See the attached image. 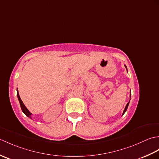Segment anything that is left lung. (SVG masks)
<instances>
[{"label":"left lung","instance_id":"8db88e82","mask_svg":"<svg viewBox=\"0 0 159 159\" xmlns=\"http://www.w3.org/2000/svg\"><path fill=\"white\" fill-rule=\"evenodd\" d=\"M125 67H126V65H125ZM127 69V68H126ZM131 94V93H130ZM129 102H130V101L129 102H128V104H126V107H125V109H124V112H123V115L125 113V112H126V110H127V109H128V104H129Z\"/></svg>","mask_w":159,"mask_h":159}]
</instances>
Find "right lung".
Masks as SVG:
<instances>
[{
	"label": "right lung",
	"instance_id": "obj_1",
	"mask_svg": "<svg viewBox=\"0 0 159 159\" xmlns=\"http://www.w3.org/2000/svg\"><path fill=\"white\" fill-rule=\"evenodd\" d=\"M17 96H18V100H19V102H20V107H21V109H22V112L25 113L26 116L29 117V118H31V119H32L31 118V113H30V111L26 109V107H25V104H23L22 101L21 100V98H20V97L19 96V93H18V90L17 89Z\"/></svg>",
	"mask_w": 159,
	"mask_h": 159
}]
</instances>
